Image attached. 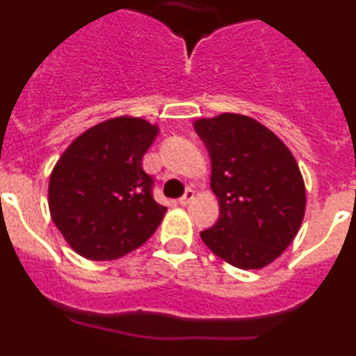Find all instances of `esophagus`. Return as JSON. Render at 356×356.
<instances>
[{"instance_id":"34e87169","label":"esophagus","mask_w":356,"mask_h":356,"mask_svg":"<svg viewBox=\"0 0 356 356\" xmlns=\"http://www.w3.org/2000/svg\"><path fill=\"white\" fill-rule=\"evenodd\" d=\"M193 200H195V191H193V189L189 188V189H186V193H184V195H182L181 198H179V203H181L182 207H186V204H189V203H191Z\"/></svg>"}]
</instances>
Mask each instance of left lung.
<instances>
[{
  "label": "left lung",
  "instance_id": "8db88e82",
  "mask_svg": "<svg viewBox=\"0 0 356 356\" xmlns=\"http://www.w3.org/2000/svg\"><path fill=\"white\" fill-rule=\"evenodd\" d=\"M195 129L211 161L220 215L203 243L238 268H261L291 245L305 215L296 160L265 125L245 115L200 118Z\"/></svg>",
  "mask_w": 356,
  "mask_h": 356
}]
</instances>
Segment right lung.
Returning <instances> with one entry per match:
<instances>
[{
  "instance_id": "add662e5",
  "label": "right lung",
  "mask_w": 356,
  "mask_h": 356,
  "mask_svg": "<svg viewBox=\"0 0 356 356\" xmlns=\"http://www.w3.org/2000/svg\"><path fill=\"white\" fill-rule=\"evenodd\" d=\"M158 134L143 118L95 125L65 149L49 177V211L65 241L89 260H115L148 241L167 208L153 198L143 155Z\"/></svg>"
}]
</instances>
